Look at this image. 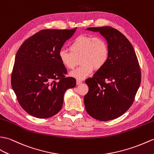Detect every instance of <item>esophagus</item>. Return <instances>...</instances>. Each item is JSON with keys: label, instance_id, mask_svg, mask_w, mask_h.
<instances>
[{"label": "esophagus", "instance_id": "34e87169", "mask_svg": "<svg viewBox=\"0 0 154 154\" xmlns=\"http://www.w3.org/2000/svg\"><path fill=\"white\" fill-rule=\"evenodd\" d=\"M82 83V81L81 80H77V85H80Z\"/></svg>", "mask_w": 154, "mask_h": 154}]
</instances>
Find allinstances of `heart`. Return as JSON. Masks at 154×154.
<instances>
[{
  "label": "heart",
  "instance_id": "obj_1",
  "mask_svg": "<svg viewBox=\"0 0 154 154\" xmlns=\"http://www.w3.org/2000/svg\"><path fill=\"white\" fill-rule=\"evenodd\" d=\"M69 51L61 49L58 58L67 69L75 66L77 59L80 58L82 65L70 72V75L78 80L84 79L93 72L102 69L109 58V48L104 38L92 35H80L71 42Z\"/></svg>",
  "mask_w": 154,
  "mask_h": 154
}]
</instances>
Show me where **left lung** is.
I'll list each match as a JSON object with an SVG mask.
<instances>
[{"label":"left lung","mask_w":154,"mask_h":154,"mask_svg":"<svg viewBox=\"0 0 154 154\" xmlns=\"http://www.w3.org/2000/svg\"><path fill=\"white\" fill-rule=\"evenodd\" d=\"M86 30L100 32L109 48L106 65L85 81L88 87L84 97L86 111L97 120L116 119L129 109L140 87L137 56L129 41L116 29L104 26Z\"/></svg>","instance_id":"1"}]
</instances>
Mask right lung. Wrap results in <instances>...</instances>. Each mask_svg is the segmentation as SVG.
Here are the masks:
<instances>
[{
	"mask_svg": "<svg viewBox=\"0 0 154 154\" xmlns=\"http://www.w3.org/2000/svg\"><path fill=\"white\" fill-rule=\"evenodd\" d=\"M76 29L41 30L17 51L11 85L21 108L29 115L40 119L54 116L62 108L65 92L75 87V79L66 77L67 71L58 52Z\"/></svg>",
	"mask_w": 154,
	"mask_h": 154,
	"instance_id": "right-lung-1",
	"label": "right lung"
}]
</instances>
